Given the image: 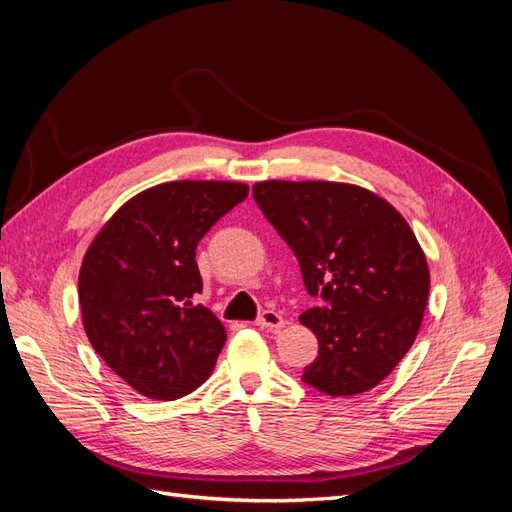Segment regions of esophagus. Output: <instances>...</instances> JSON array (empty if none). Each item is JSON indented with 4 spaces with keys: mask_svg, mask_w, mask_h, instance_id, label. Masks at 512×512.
I'll return each mask as SVG.
<instances>
[{
    "mask_svg": "<svg viewBox=\"0 0 512 512\" xmlns=\"http://www.w3.org/2000/svg\"><path fill=\"white\" fill-rule=\"evenodd\" d=\"M256 324H258V327H262V329L277 331V329L284 327L286 320H284V316L280 312H275V309H265V312L258 316Z\"/></svg>",
    "mask_w": 512,
    "mask_h": 512,
    "instance_id": "1",
    "label": "esophagus"
}]
</instances>
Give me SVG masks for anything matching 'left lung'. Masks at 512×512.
Segmentation results:
<instances>
[{"mask_svg":"<svg viewBox=\"0 0 512 512\" xmlns=\"http://www.w3.org/2000/svg\"><path fill=\"white\" fill-rule=\"evenodd\" d=\"M252 192L307 292L327 301L299 316L318 337L303 382L331 397L374 389L412 348L427 307L429 267L410 224L354 183L271 179Z\"/></svg>","mask_w":512,"mask_h":512,"instance_id":"8db88e82","label":"left lung"}]
</instances>
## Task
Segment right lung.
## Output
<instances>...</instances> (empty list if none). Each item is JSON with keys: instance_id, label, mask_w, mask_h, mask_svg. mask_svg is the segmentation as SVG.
Masks as SVG:
<instances>
[{"instance_id": "obj_1", "label": "right lung", "mask_w": 512, "mask_h": 512, "mask_svg": "<svg viewBox=\"0 0 512 512\" xmlns=\"http://www.w3.org/2000/svg\"><path fill=\"white\" fill-rule=\"evenodd\" d=\"M250 188L168 181L132 196L87 247L79 303L91 346L136 393L173 401L203 384L226 344L203 290L196 245Z\"/></svg>"}]
</instances>
